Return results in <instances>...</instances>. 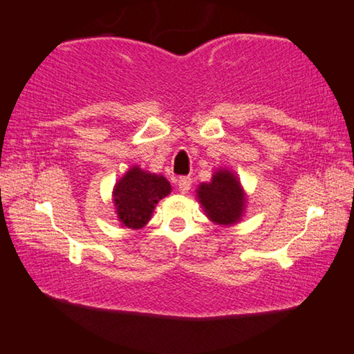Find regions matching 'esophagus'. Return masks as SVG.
I'll return each mask as SVG.
<instances>
[{
	"label": "esophagus",
	"instance_id": "1",
	"mask_svg": "<svg viewBox=\"0 0 354 354\" xmlns=\"http://www.w3.org/2000/svg\"><path fill=\"white\" fill-rule=\"evenodd\" d=\"M191 184H192V179L189 178V176L179 178V179H178V189H179V192L187 194L189 189H191Z\"/></svg>",
	"mask_w": 354,
	"mask_h": 354
}]
</instances>
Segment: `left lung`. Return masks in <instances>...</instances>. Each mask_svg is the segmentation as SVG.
<instances>
[{
	"mask_svg": "<svg viewBox=\"0 0 354 354\" xmlns=\"http://www.w3.org/2000/svg\"><path fill=\"white\" fill-rule=\"evenodd\" d=\"M197 198L208 218L216 224L230 225L243 216L246 195L234 173L218 170L211 183H202L197 189Z\"/></svg>",
	"mask_w": 354,
	"mask_h": 354,
	"instance_id": "1",
	"label": "left lung"
}]
</instances>
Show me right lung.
<instances>
[{
    "mask_svg": "<svg viewBox=\"0 0 354 354\" xmlns=\"http://www.w3.org/2000/svg\"><path fill=\"white\" fill-rule=\"evenodd\" d=\"M170 192V183L162 175H152L140 167L130 168L115 183L113 192L119 221L129 229L145 227L159 200Z\"/></svg>",
    "mask_w": 354,
    "mask_h": 354,
    "instance_id": "obj_1",
    "label": "right lung"
}]
</instances>
